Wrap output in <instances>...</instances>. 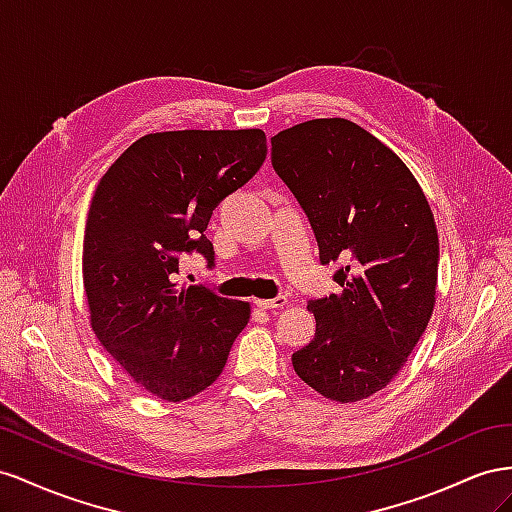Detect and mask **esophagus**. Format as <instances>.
Segmentation results:
<instances>
[{"mask_svg": "<svg viewBox=\"0 0 512 512\" xmlns=\"http://www.w3.org/2000/svg\"><path fill=\"white\" fill-rule=\"evenodd\" d=\"M259 309H283L287 304V296H276L274 300H255Z\"/></svg>", "mask_w": 512, "mask_h": 512, "instance_id": "esophagus-1", "label": "esophagus"}]
</instances>
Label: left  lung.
<instances>
[{
	"instance_id": "8db88e82",
	"label": "left lung",
	"mask_w": 512,
	"mask_h": 512,
	"mask_svg": "<svg viewBox=\"0 0 512 512\" xmlns=\"http://www.w3.org/2000/svg\"><path fill=\"white\" fill-rule=\"evenodd\" d=\"M272 165L313 225L321 264L347 261L343 291L311 300L315 339L291 356L306 386L337 403L386 388L425 334L440 240L414 173L388 145L343 118L272 137Z\"/></svg>"
}]
</instances>
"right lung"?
<instances>
[{
    "mask_svg": "<svg viewBox=\"0 0 512 512\" xmlns=\"http://www.w3.org/2000/svg\"><path fill=\"white\" fill-rule=\"evenodd\" d=\"M266 133L167 130L137 139L102 175L87 212L83 287L92 330L137 386L180 403L223 373L251 304L180 285L212 210L264 165Z\"/></svg>",
    "mask_w": 512,
    "mask_h": 512,
    "instance_id": "obj_1",
    "label": "right lung"
}]
</instances>
